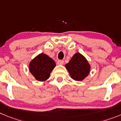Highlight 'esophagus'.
Instances as JSON below:
<instances>
[{
  "label": "esophagus",
  "instance_id": "34e87169",
  "mask_svg": "<svg viewBox=\"0 0 121 121\" xmlns=\"http://www.w3.org/2000/svg\"><path fill=\"white\" fill-rule=\"evenodd\" d=\"M57 64H58V65H63V64H64V61L61 60H58L57 61Z\"/></svg>",
  "mask_w": 121,
  "mask_h": 121
}]
</instances>
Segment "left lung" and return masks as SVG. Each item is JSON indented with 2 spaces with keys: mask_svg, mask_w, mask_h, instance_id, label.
<instances>
[{
  "mask_svg": "<svg viewBox=\"0 0 121 121\" xmlns=\"http://www.w3.org/2000/svg\"><path fill=\"white\" fill-rule=\"evenodd\" d=\"M65 67L71 78L75 81H82L88 75L90 71V66L87 60L79 52L73 55Z\"/></svg>",
  "mask_w": 121,
  "mask_h": 121,
  "instance_id": "1",
  "label": "left lung"
}]
</instances>
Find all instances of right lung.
I'll list each match as a JSON object with an SVG mask.
<instances>
[{"label": "right lung", "instance_id": "add662e5", "mask_svg": "<svg viewBox=\"0 0 121 121\" xmlns=\"http://www.w3.org/2000/svg\"><path fill=\"white\" fill-rule=\"evenodd\" d=\"M56 66L55 61L43 53L35 57L29 64V70L36 79L44 81L48 79L53 69Z\"/></svg>", "mask_w": 121, "mask_h": 121}]
</instances>
